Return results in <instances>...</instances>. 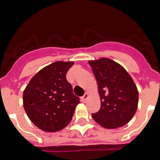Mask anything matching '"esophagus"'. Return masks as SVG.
Here are the masks:
<instances>
[{
  "mask_svg": "<svg viewBox=\"0 0 160 160\" xmlns=\"http://www.w3.org/2000/svg\"><path fill=\"white\" fill-rule=\"evenodd\" d=\"M89 97H90V95H89V93H85V95H84V96L82 97V100H84V101H86V100L89 99Z\"/></svg>",
  "mask_w": 160,
  "mask_h": 160,
  "instance_id": "34e87169",
  "label": "esophagus"
}]
</instances>
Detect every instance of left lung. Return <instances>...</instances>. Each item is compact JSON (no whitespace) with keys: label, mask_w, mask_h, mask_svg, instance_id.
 <instances>
[{"label":"left lung","mask_w":160,"mask_h":160,"mask_svg":"<svg viewBox=\"0 0 160 160\" xmlns=\"http://www.w3.org/2000/svg\"><path fill=\"white\" fill-rule=\"evenodd\" d=\"M98 85L100 110L92 114L95 121L105 129L128 124L136 113L139 91L127 70L109 58L88 61Z\"/></svg>","instance_id":"8db88e82"}]
</instances>
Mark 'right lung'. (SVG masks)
<instances>
[{"mask_svg": "<svg viewBox=\"0 0 160 160\" xmlns=\"http://www.w3.org/2000/svg\"><path fill=\"white\" fill-rule=\"evenodd\" d=\"M74 61H55L36 73L23 92V106L36 126L57 132L72 119L79 98L72 93L66 73Z\"/></svg>", "mask_w": 160, "mask_h": 160, "instance_id": "right-lung-1", "label": "right lung"}]
</instances>
